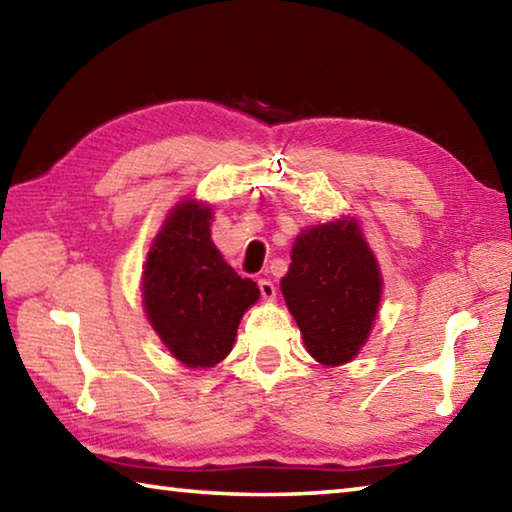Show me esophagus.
Returning <instances> with one entry per match:
<instances>
[{"label":"esophagus","instance_id":"34e87169","mask_svg":"<svg viewBox=\"0 0 512 512\" xmlns=\"http://www.w3.org/2000/svg\"><path fill=\"white\" fill-rule=\"evenodd\" d=\"M257 287H259V293H262L264 300H273L275 298V284L271 280H259Z\"/></svg>","mask_w":512,"mask_h":512}]
</instances>
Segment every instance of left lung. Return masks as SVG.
Instances as JSON below:
<instances>
[{"instance_id":"obj_1","label":"left lung","mask_w":512,"mask_h":512,"mask_svg":"<svg viewBox=\"0 0 512 512\" xmlns=\"http://www.w3.org/2000/svg\"><path fill=\"white\" fill-rule=\"evenodd\" d=\"M381 287L377 257L352 216L302 230L280 282L307 352L332 368L352 361L366 345Z\"/></svg>"}]
</instances>
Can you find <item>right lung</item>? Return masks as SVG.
<instances>
[{"label": "right lung", "mask_w": 512, "mask_h": 512, "mask_svg": "<svg viewBox=\"0 0 512 512\" xmlns=\"http://www.w3.org/2000/svg\"><path fill=\"white\" fill-rule=\"evenodd\" d=\"M212 207L185 198L167 214L146 255L142 302L164 348L187 368L228 357L241 318L259 298L212 241Z\"/></svg>", "instance_id": "right-lung-1"}]
</instances>
